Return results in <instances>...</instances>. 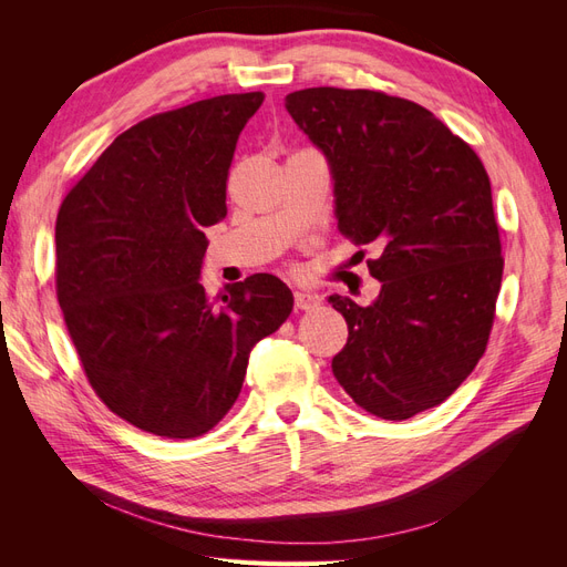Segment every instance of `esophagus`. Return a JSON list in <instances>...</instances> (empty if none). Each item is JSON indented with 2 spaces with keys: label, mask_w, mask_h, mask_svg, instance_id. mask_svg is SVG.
I'll list each match as a JSON object with an SVG mask.
<instances>
[{
  "label": "esophagus",
  "mask_w": 567,
  "mask_h": 567,
  "mask_svg": "<svg viewBox=\"0 0 567 567\" xmlns=\"http://www.w3.org/2000/svg\"><path fill=\"white\" fill-rule=\"evenodd\" d=\"M293 298H296L298 310H305V312L317 310V307L321 305V298L317 293H312V290H296Z\"/></svg>",
  "instance_id": "34e87169"
}]
</instances>
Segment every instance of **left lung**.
<instances>
[{"mask_svg":"<svg viewBox=\"0 0 567 567\" xmlns=\"http://www.w3.org/2000/svg\"><path fill=\"white\" fill-rule=\"evenodd\" d=\"M286 111L331 163L340 234L381 252L367 260L381 281L369 307L329 298L350 331L333 375L385 421L442 404L485 354L502 288L483 161L431 111L385 92L300 90Z\"/></svg>","mask_w":567,"mask_h":567,"instance_id":"8db88e82","label":"left lung"}]
</instances>
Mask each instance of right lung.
I'll list each match as a JSON object with an SVG mask.
<instances>
[{
  "label": "right lung",
  "instance_id": "right-lung-1",
  "mask_svg": "<svg viewBox=\"0 0 567 567\" xmlns=\"http://www.w3.org/2000/svg\"><path fill=\"white\" fill-rule=\"evenodd\" d=\"M262 92L221 94L125 130L56 217V298L90 385L140 431L192 440L241 392L248 354L293 310L271 274L210 300L208 238L227 217L238 134Z\"/></svg>",
  "mask_w": 567,
  "mask_h": 567
}]
</instances>
